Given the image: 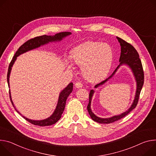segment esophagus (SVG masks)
Masks as SVG:
<instances>
[{
	"label": "esophagus",
	"mask_w": 156,
	"mask_h": 156,
	"mask_svg": "<svg viewBox=\"0 0 156 156\" xmlns=\"http://www.w3.org/2000/svg\"><path fill=\"white\" fill-rule=\"evenodd\" d=\"M75 86H76V88L80 89V88H82V83L80 82H77L75 83Z\"/></svg>",
	"instance_id": "esophagus-1"
}]
</instances>
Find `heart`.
Returning a JSON list of instances; mask_svg holds the SVG:
<instances>
[{"mask_svg": "<svg viewBox=\"0 0 156 156\" xmlns=\"http://www.w3.org/2000/svg\"><path fill=\"white\" fill-rule=\"evenodd\" d=\"M113 51L105 43L85 42L75 48L71 53L73 62L81 66L84 77L90 81H97L108 73L113 61Z\"/></svg>", "mask_w": 156, "mask_h": 156, "instance_id": "obj_1", "label": "heart"}]
</instances>
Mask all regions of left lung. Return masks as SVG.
Wrapping results in <instances>:
<instances>
[{
  "mask_svg": "<svg viewBox=\"0 0 156 156\" xmlns=\"http://www.w3.org/2000/svg\"><path fill=\"white\" fill-rule=\"evenodd\" d=\"M117 39L120 44L121 46V55L119 58V65L116 67V69L115 70V71L112 73V74L107 79L103 80L102 82H100L99 83H97L95 85V87H98L99 85H101L102 84L106 82L109 79H110L115 73V72L117 71V69L122 64H126L129 66L133 72V74L134 75V77L136 78V82H137V90L136 92L135 98L134 100V101L131 107L129 108L128 111L126 112L121 114L120 115L118 116H114L112 118H100L97 116H96L92 112L90 109V104H91V100H92V97L94 94V90H91L89 94V102L87 105V110L88 112L91 117V118L95 121V122L99 123H103V124H108L111 123H113L116 121H118L120 119L123 118V117L126 116L129 112H131L134 108H136V107L137 105L138 100H139L140 93L141 91V89L143 88V86L144 84V71L143 68V65L141 63V61L140 58L139 54H138L137 51L136 49L129 43L125 41L123 39L120 38L119 37H117Z\"/></svg>",
  "mask_w": 156,
  "mask_h": 156,
  "instance_id": "1",
  "label": "left lung"
}]
</instances>
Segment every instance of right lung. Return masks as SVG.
I'll list each match as a JSON object with an SVG mask.
<instances>
[{"label": "right lung", "instance_id": "obj_1", "mask_svg": "<svg viewBox=\"0 0 156 156\" xmlns=\"http://www.w3.org/2000/svg\"><path fill=\"white\" fill-rule=\"evenodd\" d=\"M71 32H61L59 33H56L55 36H48V35H42L40 37H37L35 38H31L27 41H26L25 43H23L19 49L16 51L15 53L14 56L13 57L11 62H10L9 69H8V72H7V82L8 85L9 86V76L10 74V71L12 67L15 62V61L16 59V57L19 56L20 55L25 53V52L30 51L31 49L37 48L41 45L46 44L49 42L51 41H60L62 39V38L69 35L71 34ZM73 89V83L71 82L69 83L67 87L61 92L59 94V100L58 102V105L56 107V108L53 113V114L49 118L43 119V120H40V121H34V120H31L29 119L24 116H23L27 122L31 123V124L34 125H38L40 126H50L52 125L55 124L61 118V115L62 114L65 105H66V100L68 97V96L70 95V94L72 92ZM9 95H10V101L12 102V104L14 107L13 102L12 101L11 96H10V92L9 91ZM16 111L19 113L18 111L16 110Z\"/></svg>", "mask_w": 156, "mask_h": 156}]
</instances>
